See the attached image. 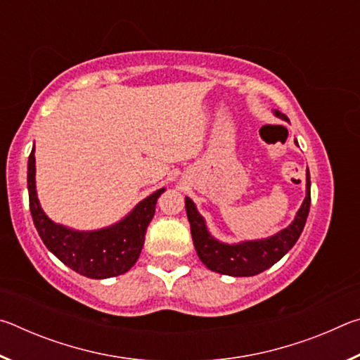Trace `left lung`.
Here are the masks:
<instances>
[{
	"mask_svg": "<svg viewBox=\"0 0 360 360\" xmlns=\"http://www.w3.org/2000/svg\"><path fill=\"white\" fill-rule=\"evenodd\" d=\"M275 115L283 120H288V117L276 109ZM309 205H311V182H309V172L307 169V197H304L300 210L297 211L295 219L290 225L278 231L276 235L264 240L227 245V243H222L211 236L208 229H206L205 219L195 208V203L186 197L187 219L191 224L195 251H197L200 260L210 270L229 276L259 275L266 268L275 265L278 260H281L300 238L309 212Z\"/></svg>",
	"mask_w": 360,
	"mask_h": 360,
	"instance_id": "left-lung-1",
	"label": "left lung"
}]
</instances>
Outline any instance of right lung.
Listing matches in <instances>:
<instances>
[{
    "mask_svg": "<svg viewBox=\"0 0 360 360\" xmlns=\"http://www.w3.org/2000/svg\"><path fill=\"white\" fill-rule=\"evenodd\" d=\"M34 148L28 157L30 211L42 243L58 260L82 276L105 279L124 275L136 264L144 245L148 225L155 212L157 198L165 192L158 188L141 200L122 221L92 231H79L56 224L42 211L34 179Z\"/></svg>",
    "mask_w": 360,
    "mask_h": 360,
    "instance_id": "obj_1",
    "label": "right lung"
}]
</instances>
